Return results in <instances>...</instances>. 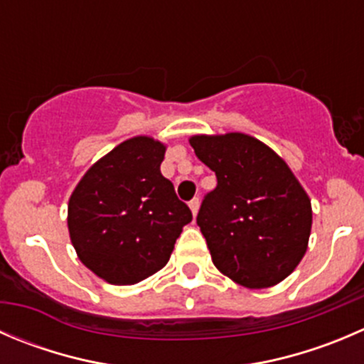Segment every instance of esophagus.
<instances>
[{
	"mask_svg": "<svg viewBox=\"0 0 364 364\" xmlns=\"http://www.w3.org/2000/svg\"><path fill=\"white\" fill-rule=\"evenodd\" d=\"M199 204H200L199 197H193V199L190 200V203H188V206H190V210H192L193 217H196V215H197V211H199Z\"/></svg>",
	"mask_w": 364,
	"mask_h": 364,
	"instance_id": "1",
	"label": "esophagus"
}]
</instances>
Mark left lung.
Wrapping results in <instances>:
<instances>
[{
    "label": "left lung",
    "instance_id": "left-lung-1",
    "mask_svg": "<svg viewBox=\"0 0 364 364\" xmlns=\"http://www.w3.org/2000/svg\"><path fill=\"white\" fill-rule=\"evenodd\" d=\"M190 146L217 176L197 215L215 267L254 290L287 279L304 257L313 222L290 167L243 133L196 135Z\"/></svg>",
    "mask_w": 364,
    "mask_h": 364
}]
</instances>
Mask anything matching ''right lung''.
<instances>
[{
    "label": "right lung",
    "instance_id": "obj_1",
    "mask_svg": "<svg viewBox=\"0 0 364 364\" xmlns=\"http://www.w3.org/2000/svg\"><path fill=\"white\" fill-rule=\"evenodd\" d=\"M151 136L119 144L88 168L69 199L67 225L77 257L112 284H135L164 268L192 211L160 165Z\"/></svg>",
    "mask_w": 364,
    "mask_h": 364
}]
</instances>
